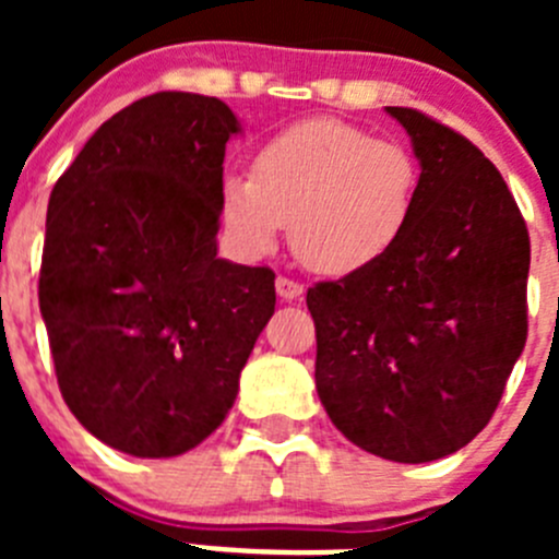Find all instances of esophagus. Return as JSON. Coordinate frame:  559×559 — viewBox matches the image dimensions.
Returning a JSON list of instances; mask_svg holds the SVG:
<instances>
[{"instance_id": "1", "label": "esophagus", "mask_w": 559, "mask_h": 559, "mask_svg": "<svg viewBox=\"0 0 559 559\" xmlns=\"http://www.w3.org/2000/svg\"><path fill=\"white\" fill-rule=\"evenodd\" d=\"M275 292H278L281 300H297V297H302V292H306V286L297 284V281L286 278V275H278L275 278Z\"/></svg>"}]
</instances>
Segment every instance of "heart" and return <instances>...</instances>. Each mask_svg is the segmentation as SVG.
<instances>
[{
  "label": "heart",
  "mask_w": 559,
  "mask_h": 559,
  "mask_svg": "<svg viewBox=\"0 0 559 559\" xmlns=\"http://www.w3.org/2000/svg\"><path fill=\"white\" fill-rule=\"evenodd\" d=\"M419 200V162L397 140L341 118H311L270 138L253 173H227L218 216L235 251L259 259L289 243L306 267L348 275L403 238Z\"/></svg>",
  "instance_id": "1"
}]
</instances>
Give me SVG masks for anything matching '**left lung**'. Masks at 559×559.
I'll list each match as a JSON object with an SVG mask.
<instances>
[{
    "instance_id": "obj_1",
    "label": "left lung",
    "mask_w": 559,
    "mask_h": 559,
    "mask_svg": "<svg viewBox=\"0 0 559 559\" xmlns=\"http://www.w3.org/2000/svg\"><path fill=\"white\" fill-rule=\"evenodd\" d=\"M419 200L379 262L308 289L316 392L365 452L432 462L487 427L527 341L530 235L498 167L414 107Z\"/></svg>"
}]
</instances>
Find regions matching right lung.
Wrapping results in <instances>:
<instances>
[{
    "label": "right lung",
    "instance_id": "add662e5",
    "mask_svg": "<svg viewBox=\"0 0 559 559\" xmlns=\"http://www.w3.org/2000/svg\"><path fill=\"white\" fill-rule=\"evenodd\" d=\"M233 134L222 99L151 94L107 118L50 191L39 313L56 379L75 419L123 454L205 441L275 311L273 270L216 257Z\"/></svg>",
    "mask_w": 559,
    "mask_h": 559
}]
</instances>
